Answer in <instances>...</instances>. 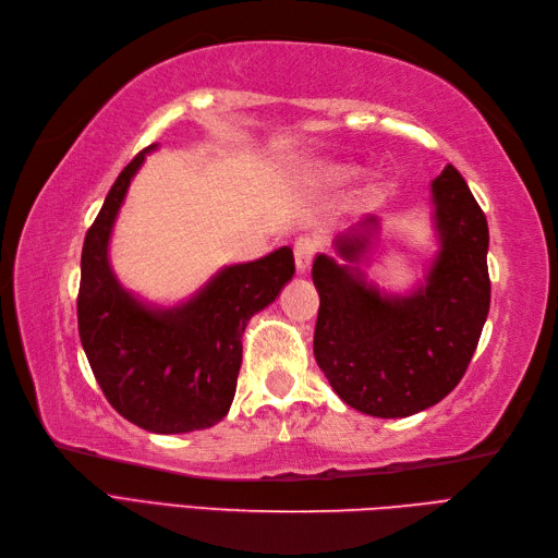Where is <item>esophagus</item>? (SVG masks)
<instances>
[{
	"label": "esophagus",
	"instance_id": "esophagus-1",
	"mask_svg": "<svg viewBox=\"0 0 558 558\" xmlns=\"http://www.w3.org/2000/svg\"><path fill=\"white\" fill-rule=\"evenodd\" d=\"M315 253H317V241L315 239H299L294 243V262H296V271L299 274L308 271Z\"/></svg>",
	"mask_w": 558,
	"mask_h": 558
}]
</instances>
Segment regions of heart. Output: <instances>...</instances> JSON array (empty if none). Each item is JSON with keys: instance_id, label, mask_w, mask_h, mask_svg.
Masks as SVG:
<instances>
[{"instance_id": "b5f03b06", "label": "heart", "mask_w": 558, "mask_h": 558, "mask_svg": "<svg viewBox=\"0 0 558 558\" xmlns=\"http://www.w3.org/2000/svg\"><path fill=\"white\" fill-rule=\"evenodd\" d=\"M352 167L348 165H338V161H327V159H313L305 161L296 169V178L311 190H325V187H336L350 181Z\"/></svg>"}]
</instances>
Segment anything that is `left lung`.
<instances>
[{
    "instance_id": "1",
    "label": "left lung",
    "mask_w": 558,
    "mask_h": 558,
    "mask_svg": "<svg viewBox=\"0 0 558 558\" xmlns=\"http://www.w3.org/2000/svg\"><path fill=\"white\" fill-rule=\"evenodd\" d=\"M438 253L410 292H385L362 271L380 220L366 215L317 255L313 352L333 391L371 417H410L442 401L463 377L489 315V227L461 173L430 183Z\"/></svg>"
}]
</instances>
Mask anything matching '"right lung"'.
<instances>
[{"label": "right lung", "instance_id": "add662e5", "mask_svg": "<svg viewBox=\"0 0 558 558\" xmlns=\"http://www.w3.org/2000/svg\"><path fill=\"white\" fill-rule=\"evenodd\" d=\"M122 169L81 255L78 333L104 397L150 434H190L218 424L231 408L250 317L274 303L294 276L292 247L220 268L202 290L157 305L122 287L109 259L120 206L146 155Z\"/></svg>", "mask_w": 558, "mask_h": 558}]
</instances>
